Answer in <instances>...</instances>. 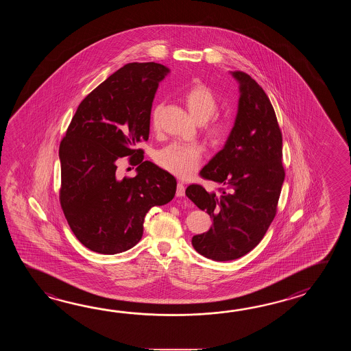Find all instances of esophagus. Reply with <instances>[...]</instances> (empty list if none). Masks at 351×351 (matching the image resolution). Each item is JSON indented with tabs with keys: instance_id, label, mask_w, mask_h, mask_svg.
<instances>
[{
	"instance_id": "obj_1",
	"label": "esophagus",
	"mask_w": 351,
	"mask_h": 351,
	"mask_svg": "<svg viewBox=\"0 0 351 351\" xmlns=\"http://www.w3.org/2000/svg\"><path fill=\"white\" fill-rule=\"evenodd\" d=\"M184 194H186V186H184L183 183H178L177 184V195L178 197H183Z\"/></svg>"
}]
</instances>
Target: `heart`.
Segmentation results:
<instances>
[{
  "label": "heart",
  "instance_id": "1",
  "mask_svg": "<svg viewBox=\"0 0 351 351\" xmlns=\"http://www.w3.org/2000/svg\"><path fill=\"white\" fill-rule=\"evenodd\" d=\"M183 101L194 119L203 123L204 132L213 142L226 141L233 129V121L228 117L216 114L219 101L213 90L204 82H195L182 93ZM162 105H153L150 110V124L154 129L159 125ZM203 156V148L197 143H172L159 150L157 163L165 171L180 178H186L198 168Z\"/></svg>",
  "mask_w": 351,
  "mask_h": 351
}]
</instances>
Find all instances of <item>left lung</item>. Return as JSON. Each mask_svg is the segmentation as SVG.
I'll return each instance as SVG.
<instances>
[{
    "mask_svg": "<svg viewBox=\"0 0 351 351\" xmlns=\"http://www.w3.org/2000/svg\"><path fill=\"white\" fill-rule=\"evenodd\" d=\"M239 112L223 149L199 176L223 188L208 193L201 184L186 186V197L213 218L208 231L193 236L194 250L213 261H232L257 246L277 213L285 179L282 133L274 106L261 86L243 71Z\"/></svg>",
    "mask_w": 351,
    "mask_h": 351,
    "instance_id": "1",
    "label": "left lung"
}]
</instances>
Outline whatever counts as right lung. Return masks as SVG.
Returning <instances> with one entry per match:
<instances>
[{
  "label": "right lung",
  "instance_id": "obj_1",
  "mask_svg": "<svg viewBox=\"0 0 351 351\" xmlns=\"http://www.w3.org/2000/svg\"><path fill=\"white\" fill-rule=\"evenodd\" d=\"M168 71L157 62L120 67L79 104L60 143L61 209L75 237L97 254L134 247L148 210L176 194V178L136 147L149 138L152 103ZM123 156L137 165L134 179L117 177Z\"/></svg>",
  "mask_w": 351,
  "mask_h": 351
}]
</instances>
